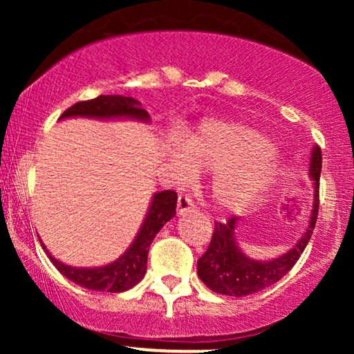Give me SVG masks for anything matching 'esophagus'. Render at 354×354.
<instances>
[{"mask_svg": "<svg viewBox=\"0 0 354 354\" xmlns=\"http://www.w3.org/2000/svg\"><path fill=\"white\" fill-rule=\"evenodd\" d=\"M194 211H196V206H194V203L191 201V198L181 194V196L178 198V206H176L178 216H183V214H188V213H194Z\"/></svg>", "mask_w": 354, "mask_h": 354, "instance_id": "34e87169", "label": "esophagus"}]
</instances>
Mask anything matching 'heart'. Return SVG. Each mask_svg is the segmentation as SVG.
Masks as SVG:
<instances>
[{
    "label": "heart",
    "mask_w": 354,
    "mask_h": 354,
    "mask_svg": "<svg viewBox=\"0 0 354 354\" xmlns=\"http://www.w3.org/2000/svg\"><path fill=\"white\" fill-rule=\"evenodd\" d=\"M168 163L178 180L209 171L214 205L234 214L258 205L278 176L274 145L250 124L225 118H206L183 143L171 141Z\"/></svg>",
    "instance_id": "obj_1"
}]
</instances>
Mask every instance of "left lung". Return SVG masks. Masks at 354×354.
I'll list each match as a JSON object with an SVG mask.
<instances>
[{
	"mask_svg": "<svg viewBox=\"0 0 354 354\" xmlns=\"http://www.w3.org/2000/svg\"><path fill=\"white\" fill-rule=\"evenodd\" d=\"M319 174L321 149L319 146H313L308 169V176L313 181L310 225L290 251L270 261L253 259L243 253L238 245L234 234L236 218L228 219V223H214V233L208 250L198 259V276L201 281L214 293L226 296L253 295L279 281L296 265L315 230L319 205Z\"/></svg>",
	"mask_w": 354,
	"mask_h": 354,
	"instance_id": "left-lung-1",
	"label": "left lung"
}]
</instances>
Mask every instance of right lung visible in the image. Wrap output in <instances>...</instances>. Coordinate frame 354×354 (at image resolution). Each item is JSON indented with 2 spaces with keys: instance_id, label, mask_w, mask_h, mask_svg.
Wrapping results in <instances>:
<instances>
[{
  "instance_id": "1",
  "label": "right lung",
  "mask_w": 354,
  "mask_h": 354,
  "mask_svg": "<svg viewBox=\"0 0 354 354\" xmlns=\"http://www.w3.org/2000/svg\"><path fill=\"white\" fill-rule=\"evenodd\" d=\"M66 118L136 120L149 123L148 111L141 108L140 101L120 95H101L95 100L80 101V103L68 108L59 116V120H66ZM176 201L178 194L171 189L154 193L151 203H149L148 213H146L140 231H138L131 245L120 258L104 266L78 268L64 265L46 250L41 239H39V243H41L44 253L48 254L50 261L56 266V270L63 276H66L70 281L93 291L123 293V291L131 290L133 286H136L143 279L146 273V263H148L149 246H151L154 236L160 233V230L176 214Z\"/></svg>"
}]
</instances>
